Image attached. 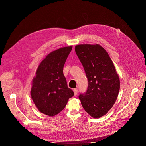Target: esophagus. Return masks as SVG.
<instances>
[{
    "mask_svg": "<svg viewBox=\"0 0 146 146\" xmlns=\"http://www.w3.org/2000/svg\"><path fill=\"white\" fill-rule=\"evenodd\" d=\"M74 95L76 96L77 94V92H78V90L77 88H75V89H74Z\"/></svg>",
    "mask_w": 146,
    "mask_h": 146,
    "instance_id": "esophagus-1",
    "label": "esophagus"
}]
</instances>
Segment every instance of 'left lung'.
I'll return each instance as SVG.
<instances>
[{
    "label": "left lung",
    "mask_w": 146,
    "mask_h": 146,
    "mask_svg": "<svg viewBox=\"0 0 146 146\" xmlns=\"http://www.w3.org/2000/svg\"><path fill=\"white\" fill-rule=\"evenodd\" d=\"M75 50L88 80L85 93L79 95L84 110L94 118L105 115L115 103L120 80L107 52L99 44H80Z\"/></svg>",
    "instance_id": "8db88e82"
}]
</instances>
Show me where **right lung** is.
<instances>
[{
    "instance_id": "add662e5",
    "label": "right lung",
    "mask_w": 146,
    "mask_h": 146,
    "mask_svg": "<svg viewBox=\"0 0 146 146\" xmlns=\"http://www.w3.org/2000/svg\"><path fill=\"white\" fill-rule=\"evenodd\" d=\"M72 48L61 47L48 54L39 64L32 80V99L39 111L48 116L62 111L74 94L63 74L64 65Z\"/></svg>"
}]
</instances>
